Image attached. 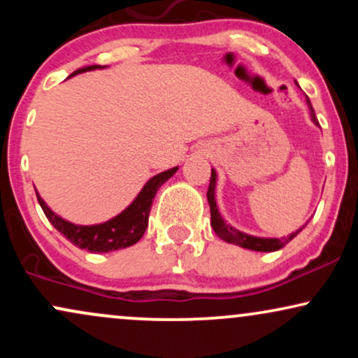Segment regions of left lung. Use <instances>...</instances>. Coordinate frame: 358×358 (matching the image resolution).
<instances>
[{"instance_id":"8db88e82","label":"left lung","mask_w":358,"mask_h":358,"mask_svg":"<svg viewBox=\"0 0 358 358\" xmlns=\"http://www.w3.org/2000/svg\"><path fill=\"white\" fill-rule=\"evenodd\" d=\"M306 104H308V108H310L311 119H313L315 124H318V119H316V116H315L313 106H311V102L308 97H306ZM215 183H217V173H215V170H212L210 185H208V192H207L208 205H210L212 227H213V231H215L217 236H219L222 241L229 242V244H236V245H239V248L257 250V252H273V250L285 248L287 242L293 241L294 237H296L298 234L303 231V227L306 225L305 224L301 229H298L296 232L289 234L287 237H281V239H276V237H256V236H249V234L237 231V229H234L231 224H227V222L222 219L219 207H217V203H215Z\"/></svg>"}]
</instances>
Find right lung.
<instances>
[{"label":"right lung","instance_id":"add662e5","mask_svg":"<svg viewBox=\"0 0 358 358\" xmlns=\"http://www.w3.org/2000/svg\"><path fill=\"white\" fill-rule=\"evenodd\" d=\"M96 69H102L101 65H89V67L79 69L72 73H82L89 71H96ZM178 168H171V170L158 173L153 178L148 180V183L143 187V190L139 192V195L134 199V202L126 208L124 212H121L119 215L114 217L104 224L97 225H76L72 222L64 220L62 217L57 215L55 212H52L47 207V203L43 202L42 196L36 193V199H38L40 207L47 219L50 220L53 227L59 231L62 236L67 237L77 248L89 250V252H110V250L124 249L129 245L136 244L141 239L143 234H145L148 227V217H150L151 203L158 192V188L166 182L168 178H171L176 173Z\"/></svg>","mask_w":358,"mask_h":358}]
</instances>
